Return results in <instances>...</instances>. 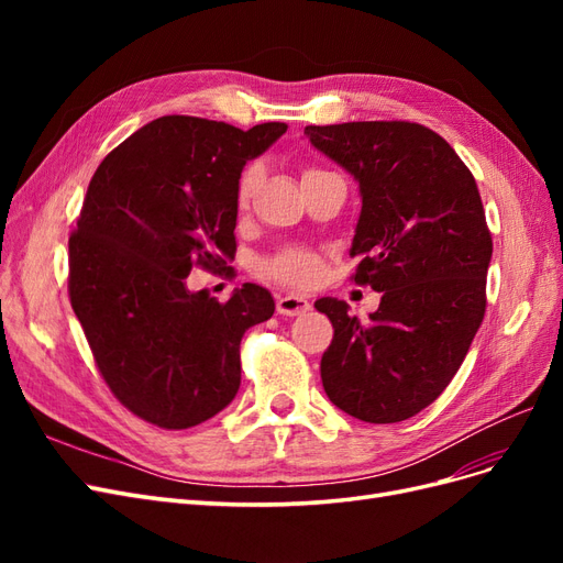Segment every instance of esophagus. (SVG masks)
Listing matches in <instances>:
<instances>
[{
	"instance_id": "34e87169",
	"label": "esophagus",
	"mask_w": 563,
	"mask_h": 563,
	"mask_svg": "<svg viewBox=\"0 0 563 563\" xmlns=\"http://www.w3.org/2000/svg\"><path fill=\"white\" fill-rule=\"evenodd\" d=\"M310 308H312V302L308 298H302V296L288 294V296L277 298V312L284 314V317H296V314L308 312Z\"/></svg>"
}]
</instances>
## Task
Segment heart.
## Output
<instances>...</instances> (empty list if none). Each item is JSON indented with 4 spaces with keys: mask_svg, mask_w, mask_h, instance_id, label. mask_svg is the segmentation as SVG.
<instances>
[{
    "mask_svg": "<svg viewBox=\"0 0 563 563\" xmlns=\"http://www.w3.org/2000/svg\"><path fill=\"white\" fill-rule=\"evenodd\" d=\"M255 183H258V168L251 166L244 172L242 180H240V201L244 203L251 192ZM263 272L269 277H275L284 284H291V286H312L319 279V272H321V263L317 255L308 249H284L277 255H272V258L263 261Z\"/></svg>",
    "mask_w": 563,
    "mask_h": 563,
    "instance_id": "1",
    "label": "heart"
}]
</instances>
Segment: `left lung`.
<instances>
[{
	"instance_id": "8db88e82",
	"label": "left lung",
	"mask_w": 563,
	"mask_h": 563,
	"mask_svg": "<svg viewBox=\"0 0 563 563\" xmlns=\"http://www.w3.org/2000/svg\"><path fill=\"white\" fill-rule=\"evenodd\" d=\"M305 135L360 185L354 282L383 296L368 321L345 300L314 302L333 323L323 389L352 418L406 420L446 389L482 327L493 242L479 190L428 126L347 122Z\"/></svg>"
}]
</instances>
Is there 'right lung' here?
I'll return each instance as SVG.
<instances>
[{"mask_svg":"<svg viewBox=\"0 0 563 563\" xmlns=\"http://www.w3.org/2000/svg\"><path fill=\"white\" fill-rule=\"evenodd\" d=\"M286 129L159 117L89 183L70 236V302L114 397L152 424L187 430L223 411L240 391L244 333L275 314L258 284L218 302L185 279L234 258L242 172Z\"/></svg>","mask_w":563,"mask_h":563,"instance_id":"1","label":"right lung"}]
</instances>
